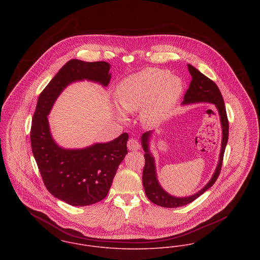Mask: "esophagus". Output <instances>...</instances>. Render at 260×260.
<instances>
[{"mask_svg": "<svg viewBox=\"0 0 260 260\" xmlns=\"http://www.w3.org/2000/svg\"><path fill=\"white\" fill-rule=\"evenodd\" d=\"M127 147L130 151H137L140 149V144L136 139H129L127 142Z\"/></svg>", "mask_w": 260, "mask_h": 260, "instance_id": "obj_1", "label": "esophagus"}]
</instances>
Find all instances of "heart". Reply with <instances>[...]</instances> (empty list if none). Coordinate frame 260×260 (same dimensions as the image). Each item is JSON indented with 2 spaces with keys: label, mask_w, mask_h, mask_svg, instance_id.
Instances as JSON below:
<instances>
[{
  "label": "heart",
  "mask_w": 260,
  "mask_h": 260,
  "mask_svg": "<svg viewBox=\"0 0 260 260\" xmlns=\"http://www.w3.org/2000/svg\"><path fill=\"white\" fill-rule=\"evenodd\" d=\"M183 89L181 80L168 70L147 68L124 79L116 87V101L126 113L141 110V120L149 126L162 121L178 102ZM118 117L125 114L117 109Z\"/></svg>",
  "instance_id": "obj_1"
}]
</instances>
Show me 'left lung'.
Returning <instances> with one entry per match:
<instances>
[{
  "label": "left lung",
  "mask_w": 260,
  "mask_h": 260,
  "mask_svg": "<svg viewBox=\"0 0 260 260\" xmlns=\"http://www.w3.org/2000/svg\"><path fill=\"white\" fill-rule=\"evenodd\" d=\"M187 67L192 77V80L189 85V88L186 90L184 94V98H183L184 101L182 102V104L208 103V104H213L217 107L220 115V119H221V126H222V134H223L222 148H221L220 158H219V162L216 168V171L207 184L201 190L198 191L197 193L191 196L174 197L164 190L157 181L155 159H154V156H152V154L150 153V149H149V140L152 136V132L149 131L144 133L141 139L143 150L145 151L143 185L149 200L154 204L161 207L176 208L187 205L192 201H194L196 198H198L200 195H202L215 183V181L217 180L219 174L221 173L225 146L229 138V121H228L226 112H225V103L219 87L212 80H210L205 75H203L201 72H199L193 66H191L190 64H188Z\"/></svg>",
  "instance_id": "8db88e82"
}]
</instances>
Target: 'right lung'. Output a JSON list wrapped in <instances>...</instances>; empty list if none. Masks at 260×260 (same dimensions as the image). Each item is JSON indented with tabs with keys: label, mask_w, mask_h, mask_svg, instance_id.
Here are the masks:
<instances>
[{
	"label": "right lung",
	"mask_w": 260,
	"mask_h": 260,
	"mask_svg": "<svg viewBox=\"0 0 260 260\" xmlns=\"http://www.w3.org/2000/svg\"><path fill=\"white\" fill-rule=\"evenodd\" d=\"M109 69L104 61L72 59L42 90L36 104L30 130L32 154L47 190L72 206H88L106 197L128 152V134L85 149H63L53 140L47 116L68 85L87 80L106 87L111 78Z\"/></svg>",
	"instance_id": "right-lung-1"
}]
</instances>
